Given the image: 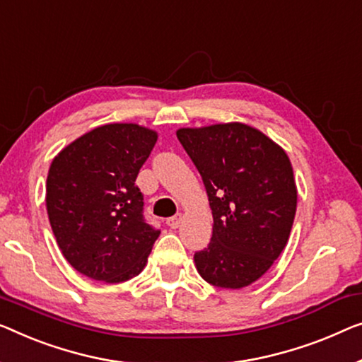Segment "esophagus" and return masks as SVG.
<instances>
[{
  "label": "esophagus",
  "instance_id": "34e87169",
  "mask_svg": "<svg viewBox=\"0 0 362 362\" xmlns=\"http://www.w3.org/2000/svg\"><path fill=\"white\" fill-rule=\"evenodd\" d=\"M182 223V213H177L175 216H172V218L167 219V226H170L172 229H177Z\"/></svg>",
  "mask_w": 362,
  "mask_h": 362
}]
</instances>
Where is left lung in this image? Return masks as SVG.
Here are the masks:
<instances>
[{"label": "left lung", "mask_w": 362, "mask_h": 362, "mask_svg": "<svg viewBox=\"0 0 362 362\" xmlns=\"http://www.w3.org/2000/svg\"><path fill=\"white\" fill-rule=\"evenodd\" d=\"M177 138L202 175L213 213L211 242L193 257L199 276L218 288H245L288 244L298 206L288 154L239 122L179 128Z\"/></svg>", "instance_id": "obj_1"}]
</instances>
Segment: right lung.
I'll return each instance as SVG.
<instances>
[{
  "mask_svg": "<svg viewBox=\"0 0 362 362\" xmlns=\"http://www.w3.org/2000/svg\"><path fill=\"white\" fill-rule=\"evenodd\" d=\"M158 133L136 123H109L74 139L52 160L47 213L63 257L95 281L138 276L159 230L143 218L134 185Z\"/></svg>",
  "mask_w": 362,
  "mask_h": 362,
  "instance_id": "add662e5",
  "label": "right lung"
}]
</instances>
